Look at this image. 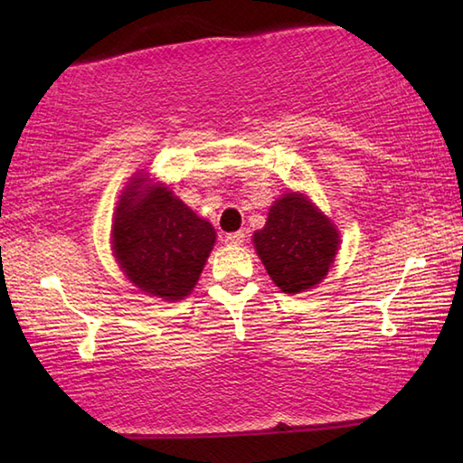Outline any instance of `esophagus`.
I'll return each mask as SVG.
<instances>
[{
    "label": "esophagus",
    "instance_id": "esophagus-1",
    "mask_svg": "<svg viewBox=\"0 0 463 463\" xmlns=\"http://www.w3.org/2000/svg\"><path fill=\"white\" fill-rule=\"evenodd\" d=\"M245 241V232L237 231V232H229L224 237V242H229V245H241V242Z\"/></svg>",
    "mask_w": 463,
    "mask_h": 463
}]
</instances>
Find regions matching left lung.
<instances>
[{
    "label": "left lung",
    "mask_w": 463,
    "mask_h": 463,
    "mask_svg": "<svg viewBox=\"0 0 463 463\" xmlns=\"http://www.w3.org/2000/svg\"><path fill=\"white\" fill-rule=\"evenodd\" d=\"M257 255L286 294L304 292L326 276L339 234L302 194H286L269 208L268 222L253 234Z\"/></svg>",
    "instance_id": "8db88e82"
}]
</instances>
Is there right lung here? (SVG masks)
Instances as JSON below:
<instances>
[{"label":"right lung","instance_id":"add662e5","mask_svg":"<svg viewBox=\"0 0 463 463\" xmlns=\"http://www.w3.org/2000/svg\"><path fill=\"white\" fill-rule=\"evenodd\" d=\"M140 184L143 177L132 182L116 208V260L143 292L182 300L198 281L216 232L167 187L151 185L140 192Z\"/></svg>","mask_w":463,"mask_h":463}]
</instances>
